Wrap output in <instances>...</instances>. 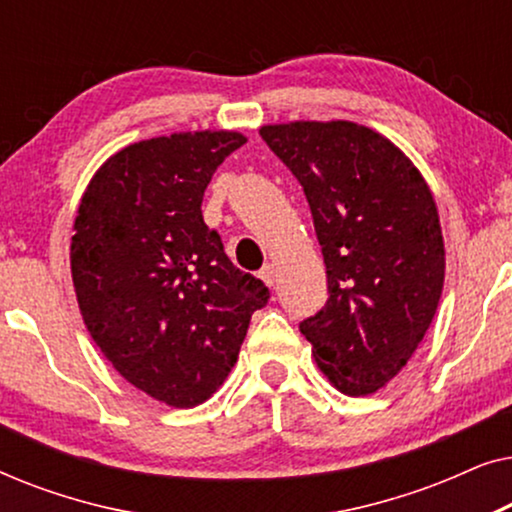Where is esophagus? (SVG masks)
Returning a JSON list of instances; mask_svg holds the SVG:
<instances>
[{
  "label": "esophagus",
  "mask_w": 512,
  "mask_h": 512,
  "mask_svg": "<svg viewBox=\"0 0 512 512\" xmlns=\"http://www.w3.org/2000/svg\"><path fill=\"white\" fill-rule=\"evenodd\" d=\"M258 277H261L263 282L268 284V286H275V279H277V270H275V265H272V263L263 265V270L258 272Z\"/></svg>",
  "instance_id": "1"
}]
</instances>
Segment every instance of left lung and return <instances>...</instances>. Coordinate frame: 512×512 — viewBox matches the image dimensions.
<instances>
[{"mask_svg": "<svg viewBox=\"0 0 512 512\" xmlns=\"http://www.w3.org/2000/svg\"><path fill=\"white\" fill-rule=\"evenodd\" d=\"M310 202L328 300L300 324L335 389L368 396L401 373L429 331L445 279L431 188L380 132L352 121L263 125Z\"/></svg>", "mask_w": 512, "mask_h": 512, "instance_id": "8db88e82", "label": "left lung"}]
</instances>
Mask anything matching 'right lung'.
<instances>
[{"label": "right lung", "mask_w": 512, "mask_h": 512, "mask_svg": "<svg viewBox=\"0 0 512 512\" xmlns=\"http://www.w3.org/2000/svg\"><path fill=\"white\" fill-rule=\"evenodd\" d=\"M244 142L200 130L125 146L76 212L69 261L83 324L125 380L172 408L221 387L270 298L230 263L200 209L216 167Z\"/></svg>", "instance_id": "add662e5"}]
</instances>
